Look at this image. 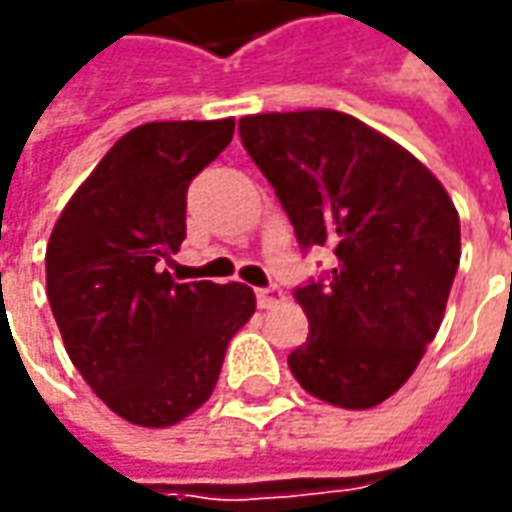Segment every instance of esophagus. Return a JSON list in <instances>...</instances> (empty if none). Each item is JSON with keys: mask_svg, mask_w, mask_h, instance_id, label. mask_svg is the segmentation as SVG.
Listing matches in <instances>:
<instances>
[{"mask_svg": "<svg viewBox=\"0 0 512 512\" xmlns=\"http://www.w3.org/2000/svg\"><path fill=\"white\" fill-rule=\"evenodd\" d=\"M285 300V294L280 288H257V308L269 311L274 305H280Z\"/></svg>", "mask_w": 512, "mask_h": 512, "instance_id": "esophagus-1", "label": "esophagus"}]
</instances>
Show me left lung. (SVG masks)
Listing matches in <instances>:
<instances>
[{"mask_svg":"<svg viewBox=\"0 0 512 512\" xmlns=\"http://www.w3.org/2000/svg\"><path fill=\"white\" fill-rule=\"evenodd\" d=\"M302 249L330 246L328 283L297 288L308 339L288 356L305 392L342 409L387 401L437 336L460 266V212L417 156L333 109L238 123Z\"/></svg>","mask_w":512,"mask_h":512,"instance_id":"8db88e82","label":"left lung"}]
</instances>
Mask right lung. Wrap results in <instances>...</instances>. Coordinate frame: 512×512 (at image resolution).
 I'll return each instance as SVG.
<instances>
[{"label":"right lung","instance_id":"right-lung-1","mask_svg":"<svg viewBox=\"0 0 512 512\" xmlns=\"http://www.w3.org/2000/svg\"><path fill=\"white\" fill-rule=\"evenodd\" d=\"M235 120L145 123L120 137L66 201L47 243V300L72 364L134 426L193 415L218 384L229 339L255 314L243 283H176L187 184Z\"/></svg>","mask_w":512,"mask_h":512}]
</instances>
